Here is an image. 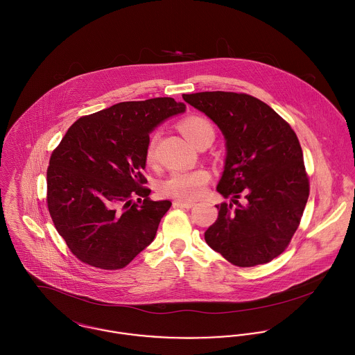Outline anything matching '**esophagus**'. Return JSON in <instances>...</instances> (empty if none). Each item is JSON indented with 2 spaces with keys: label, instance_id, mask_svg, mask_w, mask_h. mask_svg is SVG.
Segmentation results:
<instances>
[{
  "label": "esophagus",
  "instance_id": "34e87169",
  "mask_svg": "<svg viewBox=\"0 0 355 355\" xmlns=\"http://www.w3.org/2000/svg\"><path fill=\"white\" fill-rule=\"evenodd\" d=\"M194 205H196V202H193V201H182V200L173 201V207H176V208H186V209H190V208H193Z\"/></svg>",
  "mask_w": 355,
  "mask_h": 355
}]
</instances>
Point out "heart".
<instances>
[{
  "instance_id": "b5f03b06",
  "label": "heart",
  "mask_w": 355,
  "mask_h": 355,
  "mask_svg": "<svg viewBox=\"0 0 355 355\" xmlns=\"http://www.w3.org/2000/svg\"><path fill=\"white\" fill-rule=\"evenodd\" d=\"M179 129L183 136L198 146L207 139L214 140V126L204 117L200 116H189L179 122ZM155 157V136H151L146 148V161L151 164ZM211 172L205 168L189 169V171H176L172 172L166 179H164L159 184V191L165 197L182 200V201H193L204 196L208 183L211 182Z\"/></svg>"
}]
</instances>
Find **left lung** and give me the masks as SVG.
<instances>
[{"label":"left lung","mask_w":355,"mask_h":355,"mask_svg":"<svg viewBox=\"0 0 355 355\" xmlns=\"http://www.w3.org/2000/svg\"><path fill=\"white\" fill-rule=\"evenodd\" d=\"M183 99L220 128L227 147L218 191L232 202L216 205L219 215L205 232L207 243L238 267L271 261L288 248L310 194L295 130L246 94L198 92Z\"/></svg>","instance_id":"8db88e82"}]
</instances>
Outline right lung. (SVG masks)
<instances>
[{"label": "right lung", "instance_id": "add662e5", "mask_svg": "<svg viewBox=\"0 0 355 355\" xmlns=\"http://www.w3.org/2000/svg\"><path fill=\"white\" fill-rule=\"evenodd\" d=\"M184 110L172 98L122 102L77 119L52 151L48 211L80 261L119 270L151 243L172 202L148 198V133Z\"/></svg>", "mask_w": 355, "mask_h": 355}]
</instances>
